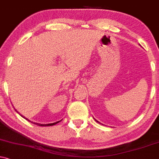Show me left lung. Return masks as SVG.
<instances>
[{"instance_id":"1","label":"left lung","mask_w":159,"mask_h":159,"mask_svg":"<svg viewBox=\"0 0 159 159\" xmlns=\"http://www.w3.org/2000/svg\"><path fill=\"white\" fill-rule=\"evenodd\" d=\"M96 121H97V120H96ZM97 122H98V121H97Z\"/></svg>"}]
</instances>
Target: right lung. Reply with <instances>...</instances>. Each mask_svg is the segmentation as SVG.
Here are the masks:
<instances>
[{"label": "right lung", "instance_id": "1", "mask_svg": "<svg viewBox=\"0 0 159 159\" xmlns=\"http://www.w3.org/2000/svg\"><path fill=\"white\" fill-rule=\"evenodd\" d=\"M17 113L20 114L18 111H17ZM20 116H21V117H24L25 120H27L30 121V120H29V119H27L26 117H23V116H22V114H20ZM60 121H61V120H60ZM60 121H57V122L53 123V124H38V123H33V124H36V125H39V126H42V127H46V126H52V125H54V124H57V123H59Z\"/></svg>", "mask_w": 159, "mask_h": 159}]
</instances>
